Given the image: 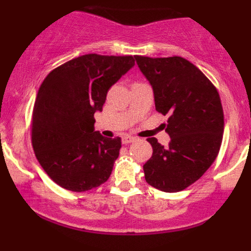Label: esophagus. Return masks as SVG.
Wrapping results in <instances>:
<instances>
[{"instance_id": "obj_1", "label": "esophagus", "mask_w": 251, "mask_h": 251, "mask_svg": "<svg viewBox=\"0 0 251 251\" xmlns=\"http://www.w3.org/2000/svg\"><path fill=\"white\" fill-rule=\"evenodd\" d=\"M122 142H123V144H125V145H126V144L135 142V138L134 137H131V135H125V137H123Z\"/></svg>"}]
</instances>
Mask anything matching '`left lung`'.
I'll list each match as a JSON object with an SVG mask.
<instances>
[{"mask_svg": "<svg viewBox=\"0 0 251 251\" xmlns=\"http://www.w3.org/2000/svg\"><path fill=\"white\" fill-rule=\"evenodd\" d=\"M134 59L153 89L155 109L170 114L169 148L148 139L153 153L143 166L145 179L160 191H181L205 174L220 152L224 131L220 94L184 57Z\"/></svg>", "mask_w": 251, "mask_h": 251, "instance_id": "1", "label": "left lung"}]
</instances>
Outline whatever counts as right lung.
I'll return each mask as SVG.
<instances>
[{
    "label": "right lung",
    "instance_id": "right-lung-1",
    "mask_svg": "<svg viewBox=\"0 0 251 251\" xmlns=\"http://www.w3.org/2000/svg\"><path fill=\"white\" fill-rule=\"evenodd\" d=\"M134 66L133 56L86 54L59 66L37 92L31 142L47 175L74 192L105 183L119 155L122 139L94 129L108 89Z\"/></svg>",
    "mask_w": 251,
    "mask_h": 251
}]
</instances>
